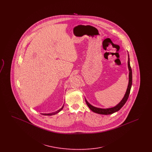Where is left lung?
I'll return each instance as SVG.
<instances>
[{"label": "left lung", "mask_w": 152, "mask_h": 152, "mask_svg": "<svg viewBox=\"0 0 152 152\" xmlns=\"http://www.w3.org/2000/svg\"><path fill=\"white\" fill-rule=\"evenodd\" d=\"M128 69H129V83H128V88H127L126 93L124 95L123 99L117 105L113 107H112V108H100L95 107L94 106L92 105L91 104H90L87 101V100L86 99V102L87 103L88 107L89 108V109L92 111H93L94 113L100 114V115H105L113 114L116 112L118 111L124 105V104L126 103V102L128 97H129V94H130V89H131L132 84V69H131V67H130V59H129V54H128Z\"/></svg>", "instance_id": "left-lung-1"}]
</instances>
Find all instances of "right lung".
Instances as JSON below:
<instances>
[{
  "instance_id": "obj_1",
  "label": "right lung",
  "mask_w": 152,
  "mask_h": 152,
  "mask_svg": "<svg viewBox=\"0 0 152 152\" xmlns=\"http://www.w3.org/2000/svg\"><path fill=\"white\" fill-rule=\"evenodd\" d=\"M63 108H64V105H63V106L61 108L58 109V110H57V111L55 112H53V113H42V114L43 115H44V116H52V115H54L57 114L58 112H60L63 109Z\"/></svg>"
}]
</instances>
